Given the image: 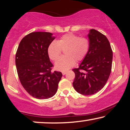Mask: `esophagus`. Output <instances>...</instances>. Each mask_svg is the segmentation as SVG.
<instances>
[{
	"label": "esophagus",
	"instance_id": "34e87169",
	"mask_svg": "<svg viewBox=\"0 0 130 130\" xmlns=\"http://www.w3.org/2000/svg\"><path fill=\"white\" fill-rule=\"evenodd\" d=\"M66 73H67V71H63V72H62V74H63V75H65Z\"/></svg>",
	"mask_w": 130,
	"mask_h": 130
}]
</instances>
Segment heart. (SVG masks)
<instances>
[{
	"instance_id": "heart-1",
	"label": "heart",
	"mask_w": 130,
	"mask_h": 130,
	"mask_svg": "<svg viewBox=\"0 0 130 130\" xmlns=\"http://www.w3.org/2000/svg\"><path fill=\"white\" fill-rule=\"evenodd\" d=\"M89 47L88 38L73 34H67L57 41L51 42L48 47V54L53 61H56L62 50H64L65 56L57 61L55 67L58 70L66 71L74 66L76 60L80 61L86 57Z\"/></svg>"
}]
</instances>
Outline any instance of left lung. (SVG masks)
<instances>
[{
    "label": "left lung",
    "mask_w": 130,
    "mask_h": 130,
    "mask_svg": "<svg viewBox=\"0 0 130 130\" xmlns=\"http://www.w3.org/2000/svg\"><path fill=\"white\" fill-rule=\"evenodd\" d=\"M89 50L78 68L73 69L75 78L73 85L78 93L92 95L101 90L109 77L112 50L105 35L92 29L88 34Z\"/></svg>",
    "instance_id": "left-lung-1"
}]
</instances>
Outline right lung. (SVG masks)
I'll return each mask as SVG.
<instances>
[{
  "label": "right lung",
  "instance_id": "add662e5",
  "mask_svg": "<svg viewBox=\"0 0 130 130\" xmlns=\"http://www.w3.org/2000/svg\"><path fill=\"white\" fill-rule=\"evenodd\" d=\"M47 32L26 35L19 44L15 56L17 73L26 92L39 99H48L57 91L62 77L60 72H52L54 66L48 54V47L54 40Z\"/></svg>",
  "mask_w": 130,
  "mask_h": 130
}]
</instances>
